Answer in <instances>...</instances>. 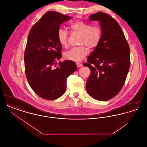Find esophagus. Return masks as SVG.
<instances>
[{
  "label": "esophagus",
  "instance_id": "esophagus-1",
  "mask_svg": "<svg viewBox=\"0 0 147 147\" xmlns=\"http://www.w3.org/2000/svg\"><path fill=\"white\" fill-rule=\"evenodd\" d=\"M77 65L78 68H80L83 66V64L82 63H77Z\"/></svg>",
  "mask_w": 147,
  "mask_h": 147
}]
</instances>
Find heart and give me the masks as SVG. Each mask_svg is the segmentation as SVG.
<instances>
[{"label":"heart","instance_id":"heart-1","mask_svg":"<svg viewBox=\"0 0 147 147\" xmlns=\"http://www.w3.org/2000/svg\"><path fill=\"white\" fill-rule=\"evenodd\" d=\"M70 28L73 31L80 35L79 44L81 46L73 48L64 53V57L66 59L80 62L88 54V49H95L99 44L102 37L101 28L97 26H91L90 24L83 21H77L71 24ZM58 40L63 47L68 45V33L67 30L59 28L57 31Z\"/></svg>","mask_w":147,"mask_h":147}]
</instances>
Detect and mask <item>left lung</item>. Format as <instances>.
Segmentation results:
<instances>
[{
  "mask_svg": "<svg viewBox=\"0 0 147 147\" xmlns=\"http://www.w3.org/2000/svg\"><path fill=\"white\" fill-rule=\"evenodd\" d=\"M89 20L99 21L102 37L84 64L91 71L86 88L92 98L107 101L124 85L130 67V49L119 23L110 15L98 12Z\"/></svg>",
  "mask_w": 147,
  "mask_h": 147,
  "instance_id": "left-lung-1",
  "label": "left lung"
}]
</instances>
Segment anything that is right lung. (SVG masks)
I'll list each match as a JSON object with an SVG mask.
<instances>
[{"label":"right lung","mask_w":147,"mask_h":147,"mask_svg":"<svg viewBox=\"0 0 147 147\" xmlns=\"http://www.w3.org/2000/svg\"><path fill=\"white\" fill-rule=\"evenodd\" d=\"M71 19L49 11L35 23L28 34L24 54L25 70L28 84L40 97L49 100L61 96L68 77L77 69L71 61L59 62L62 45L57 38L61 24Z\"/></svg>","instance_id":"right-lung-1"}]
</instances>
